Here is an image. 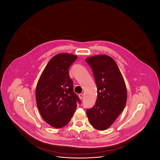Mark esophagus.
<instances>
[{"instance_id": "obj_1", "label": "esophagus", "mask_w": 160, "mask_h": 160, "mask_svg": "<svg viewBox=\"0 0 160 160\" xmlns=\"http://www.w3.org/2000/svg\"><path fill=\"white\" fill-rule=\"evenodd\" d=\"M78 97H79L80 99L82 100V99H83V93H80V94H79V95H78Z\"/></svg>"}]
</instances>
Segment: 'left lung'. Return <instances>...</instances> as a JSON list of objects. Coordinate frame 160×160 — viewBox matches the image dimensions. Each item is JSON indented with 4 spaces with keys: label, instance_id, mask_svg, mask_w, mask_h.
I'll list each match as a JSON object with an SVG mask.
<instances>
[{
    "label": "left lung",
    "instance_id": "8db88e82",
    "mask_svg": "<svg viewBox=\"0 0 160 160\" xmlns=\"http://www.w3.org/2000/svg\"><path fill=\"white\" fill-rule=\"evenodd\" d=\"M86 61L92 69L98 90L95 104L87 109L86 114L93 128L103 131L113 124L125 106L126 85L116 62L109 56L97 55Z\"/></svg>",
    "mask_w": 160,
    "mask_h": 160
}]
</instances>
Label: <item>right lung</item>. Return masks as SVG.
I'll return each mask as SVG.
<instances>
[{
  "label": "right lung",
  "mask_w": 160,
  "mask_h": 160,
  "mask_svg": "<svg viewBox=\"0 0 160 160\" xmlns=\"http://www.w3.org/2000/svg\"><path fill=\"white\" fill-rule=\"evenodd\" d=\"M76 55L60 53L48 62L39 78L36 88V102L43 119L52 127L61 128L71 121L80 103L73 90L69 68Z\"/></svg>",
  "instance_id": "add662e5"
}]
</instances>
